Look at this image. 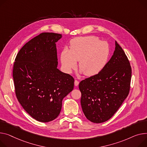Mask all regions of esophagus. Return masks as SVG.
<instances>
[{
  "label": "esophagus",
  "mask_w": 147,
  "mask_h": 147,
  "mask_svg": "<svg viewBox=\"0 0 147 147\" xmlns=\"http://www.w3.org/2000/svg\"><path fill=\"white\" fill-rule=\"evenodd\" d=\"M79 82L78 81V80H75V81H74V85L76 86H77L78 85H79Z\"/></svg>",
  "instance_id": "obj_1"
}]
</instances>
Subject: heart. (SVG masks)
Wrapping results in <instances>:
<instances>
[{
    "label": "heart",
    "instance_id": "1",
    "mask_svg": "<svg viewBox=\"0 0 147 147\" xmlns=\"http://www.w3.org/2000/svg\"><path fill=\"white\" fill-rule=\"evenodd\" d=\"M108 44L94 36L77 37L71 40L69 50L61 53V61L66 72L70 73L79 61L80 70L86 76L98 74L108 60Z\"/></svg>",
    "mask_w": 147,
    "mask_h": 147
}]
</instances>
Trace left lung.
<instances>
[{
	"mask_svg": "<svg viewBox=\"0 0 147 147\" xmlns=\"http://www.w3.org/2000/svg\"><path fill=\"white\" fill-rule=\"evenodd\" d=\"M132 70L128 57L115 41V50L103 69L79 83L81 105L88 120L102 123L111 118L128 96Z\"/></svg>",
	"mask_w": 147,
	"mask_h": 147,
	"instance_id": "8db88e82",
	"label": "left lung"
}]
</instances>
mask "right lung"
Returning a JSON list of instances; mask_svg holds the SVG:
<instances>
[{"mask_svg":"<svg viewBox=\"0 0 147 147\" xmlns=\"http://www.w3.org/2000/svg\"><path fill=\"white\" fill-rule=\"evenodd\" d=\"M59 34L43 32L26 43L13 68L17 99L35 120L48 122L59 115L62 100L74 88V78L57 68Z\"/></svg>","mask_w":147,"mask_h":147,"instance_id":"obj_1","label":"right lung"}]
</instances>
